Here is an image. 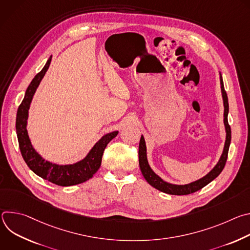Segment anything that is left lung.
Segmentation results:
<instances>
[{"mask_svg": "<svg viewBox=\"0 0 250 250\" xmlns=\"http://www.w3.org/2000/svg\"><path fill=\"white\" fill-rule=\"evenodd\" d=\"M220 81H221V90H222V96H223V100H224V106H225V112H224V124H225V127H226V132H227V136H226V142H225V147L223 150V153L221 155L220 160L218 161V163L216 164V166L213 167L206 176H204L201 179L194 181L192 183L189 184H185V185H176V184H171L168 182H165L163 179L154 173V171L150 168L148 161H147V153H146V140L144 135H141L140 137V141H139V149H138V161H139V167L141 170L142 175H144L145 179L148 182V184H150L152 187H154L155 189L166 193V194H170V195H189L192 193H195L199 190H201L202 188H204L205 186H207L208 183H210L213 179L221 174V172L223 171L227 159H228V153H229V145H230V139H231V130H230V126L229 125L228 122V115H229V100H228V95L227 92L225 91V87H224V81H223V77L222 74L220 73Z\"/></svg>", "mask_w": 250, "mask_h": 250, "instance_id": "left-lung-1", "label": "left lung"}]
</instances>
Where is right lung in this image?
Wrapping results in <instances>:
<instances>
[{
	"mask_svg": "<svg viewBox=\"0 0 250 250\" xmlns=\"http://www.w3.org/2000/svg\"><path fill=\"white\" fill-rule=\"evenodd\" d=\"M50 62L51 57L47 60L41 72L35 75L27 87L24 98L18 109L16 130L22 158L33 173L42 177V179L58 186H73L88 181L98 171L102 163V156L104 148L108 146L109 142L118 135L119 131H113L102 136L85 158L73 164H55L43 159L35 151L31 146L26 129L28 110L33 95L35 91H37L41 81L44 77Z\"/></svg>",
	"mask_w": 250,
	"mask_h": 250,
	"instance_id": "add662e5",
	"label": "right lung"
}]
</instances>
